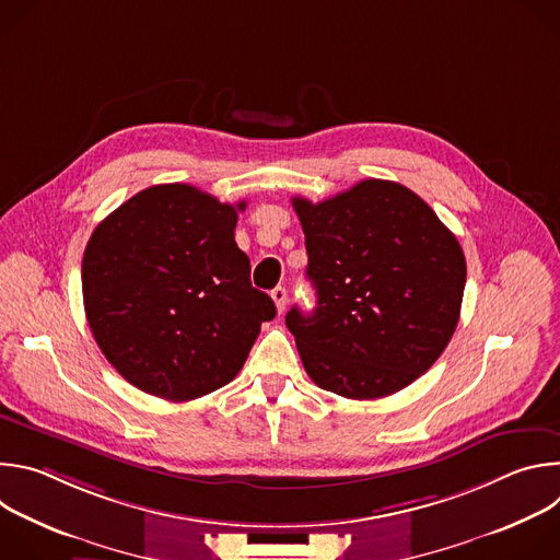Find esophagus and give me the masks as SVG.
Returning <instances> with one entry per match:
<instances>
[{"label": "esophagus", "instance_id": "esophagus-1", "mask_svg": "<svg viewBox=\"0 0 560 560\" xmlns=\"http://www.w3.org/2000/svg\"><path fill=\"white\" fill-rule=\"evenodd\" d=\"M270 296H272V301H275V305H277V310L279 312H283L285 310V301H288V292H285V288H275L272 292H270Z\"/></svg>", "mask_w": 560, "mask_h": 560}]
</instances>
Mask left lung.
Segmentation results:
<instances>
[{"label":"left lung","mask_w":560,"mask_h":560,"mask_svg":"<svg viewBox=\"0 0 560 560\" xmlns=\"http://www.w3.org/2000/svg\"><path fill=\"white\" fill-rule=\"evenodd\" d=\"M292 206L316 307L294 305L285 326L307 376L359 401L408 387L458 324L467 268L456 236L419 195L385 179Z\"/></svg>","instance_id":"1"}]
</instances>
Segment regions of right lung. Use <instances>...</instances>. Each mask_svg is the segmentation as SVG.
Segmentation results:
<instances>
[{"label": "right lung", "mask_w": 560, "mask_h": 560, "mask_svg": "<svg viewBox=\"0 0 560 560\" xmlns=\"http://www.w3.org/2000/svg\"><path fill=\"white\" fill-rule=\"evenodd\" d=\"M236 206L188 184L150 186L91 234L82 261L89 326L110 365L166 401H192L244 368L277 314L234 242Z\"/></svg>", "instance_id": "obj_1"}]
</instances>
